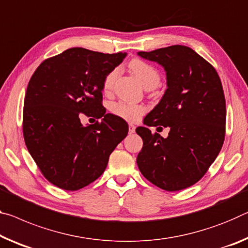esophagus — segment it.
<instances>
[{"label":"esophagus","mask_w":248,"mask_h":248,"mask_svg":"<svg viewBox=\"0 0 248 248\" xmlns=\"http://www.w3.org/2000/svg\"><path fill=\"white\" fill-rule=\"evenodd\" d=\"M135 130H136V127H135V125H133L132 124H129V133H130V135H131V133L135 132Z\"/></svg>","instance_id":"1"}]
</instances>
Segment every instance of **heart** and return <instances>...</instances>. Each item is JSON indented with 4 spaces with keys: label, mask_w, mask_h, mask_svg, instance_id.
Returning a JSON list of instances; mask_svg holds the SVG:
<instances>
[{
    "label": "heart",
    "mask_w": 248,
    "mask_h": 248,
    "mask_svg": "<svg viewBox=\"0 0 248 248\" xmlns=\"http://www.w3.org/2000/svg\"><path fill=\"white\" fill-rule=\"evenodd\" d=\"M129 67H130L131 72L138 77V79L145 88L152 87V86L156 87L159 85L160 74L152 65L141 60H132L129 62ZM118 74H119V72H118L117 68H115L111 72H109L107 76L105 77L104 89L106 92L112 89ZM111 112L117 117L123 118L124 120L137 121L145 112V108L140 105L119 101V103H116L111 106Z\"/></svg>",
    "instance_id": "heart-1"
}]
</instances>
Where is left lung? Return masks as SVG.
<instances>
[{"label":"left lung","instance_id":"8db88e82","mask_svg":"<svg viewBox=\"0 0 248 248\" xmlns=\"http://www.w3.org/2000/svg\"><path fill=\"white\" fill-rule=\"evenodd\" d=\"M167 73L168 88L136 132L143 147L137 164L148 181L166 191L193 186L206 173L225 138V97L215 68L190 47L172 45L139 52ZM168 126L163 139L146 127Z\"/></svg>","mask_w":248,"mask_h":248}]
</instances>
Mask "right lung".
Returning a JSON list of instances; mask_svg holds the SVG:
<instances>
[{
    "label": "right lung",
    "mask_w": 248,
    "mask_h": 248,
    "mask_svg": "<svg viewBox=\"0 0 248 248\" xmlns=\"http://www.w3.org/2000/svg\"><path fill=\"white\" fill-rule=\"evenodd\" d=\"M127 53L73 47L47 58L27 86L23 135L43 175L62 190L87 186L104 173L109 155L128 135L123 118L106 113L104 80ZM81 113L102 118L82 126Z\"/></svg>",
    "instance_id": "1"
}]
</instances>
